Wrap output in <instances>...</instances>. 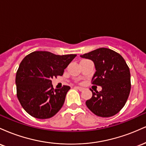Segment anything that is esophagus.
<instances>
[{
    "mask_svg": "<svg viewBox=\"0 0 146 146\" xmlns=\"http://www.w3.org/2000/svg\"><path fill=\"white\" fill-rule=\"evenodd\" d=\"M75 88H76L77 89H78L79 90H80V91H82V90H83L84 89L83 87H81V86H75Z\"/></svg>",
    "mask_w": 146,
    "mask_h": 146,
    "instance_id": "34e87169",
    "label": "esophagus"
}]
</instances>
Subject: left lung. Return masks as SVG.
<instances>
[{
  "label": "left lung",
  "instance_id": "1",
  "mask_svg": "<svg viewBox=\"0 0 146 146\" xmlns=\"http://www.w3.org/2000/svg\"><path fill=\"white\" fill-rule=\"evenodd\" d=\"M94 62L95 73L92 84L102 86L100 92L86 102L92 113L99 117H109L118 113L124 106L130 94V73L121 55L113 50L100 48L80 56Z\"/></svg>",
  "mask_w": 146,
  "mask_h": 146
}]
</instances>
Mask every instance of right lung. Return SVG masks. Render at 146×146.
<instances>
[{"label":"right lung","mask_w":146,"mask_h":146,"mask_svg":"<svg viewBox=\"0 0 146 146\" xmlns=\"http://www.w3.org/2000/svg\"><path fill=\"white\" fill-rule=\"evenodd\" d=\"M75 54L34 51L22 60L16 76L17 97L24 110L35 118L54 116L61 109L70 86L54 89L51 79L63 75Z\"/></svg>","instance_id":"add662e5"}]
</instances>
